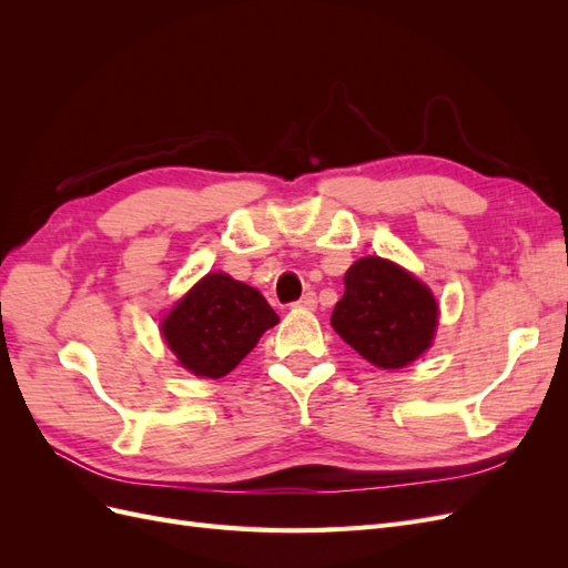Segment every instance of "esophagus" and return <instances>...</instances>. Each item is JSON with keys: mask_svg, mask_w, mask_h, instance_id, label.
<instances>
[{"mask_svg": "<svg viewBox=\"0 0 568 568\" xmlns=\"http://www.w3.org/2000/svg\"><path fill=\"white\" fill-rule=\"evenodd\" d=\"M315 305H317L315 291H307V294H303L301 301H296V307H305V311H315Z\"/></svg>", "mask_w": 568, "mask_h": 568, "instance_id": "esophagus-1", "label": "esophagus"}]
</instances>
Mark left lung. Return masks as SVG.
I'll use <instances>...</instances> for the list:
<instances>
[{
	"mask_svg": "<svg viewBox=\"0 0 568 568\" xmlns=\"http://www.w3.org/2000/svg\"><path fill=\"white\" fill-rule=\"evenodd\" d=\"M343 284L332 326L372 365L400 369L432 346L438 303L409 272L384 257H359Z\"/></svg>",
	"mask_w": 568,
	"mask_h": 568,
	"instance_id": "1",
	"label": "left lung"
}]
</instances>
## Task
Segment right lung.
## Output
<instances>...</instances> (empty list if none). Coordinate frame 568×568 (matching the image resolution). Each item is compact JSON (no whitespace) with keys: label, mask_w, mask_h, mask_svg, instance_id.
<instances>
[{"label":"right lung","mask_w":568,"mask_h":568,"mask_svg":"<svg viewBox=\"0 0 568 568\" xmlns=\"http://www.w3.org/2000/svg\"><path fill=\"white\" fill-rule=\"evenodd\" d=\"M277 322L261 291L215 272L205 274L163 320V336L182 367L220 379Z\"/></svg>","instance_id":"right-lung-1"}]
</instances>
